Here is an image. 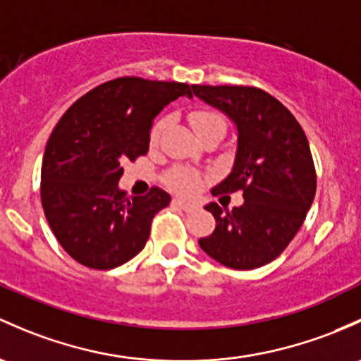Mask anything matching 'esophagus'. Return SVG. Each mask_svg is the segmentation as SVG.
<instances>
[{
    "label": "esophagus",
    "instance_id": "34e87169",
    "mask_svg": "<svg viewBox=\"0 0 361 361\" xmlns=\"http://www.w3.org/2000/svg\"><path fill=\"white\" fill-rule=\"evenodd\" d=\"M174 204H176L180 209H183L185 212H195L197 209H199V204L188 202V200H183V199H174Z\"/></svg>",
    "mask_w": 361,
    "mask_h": 361
}]
</instances>
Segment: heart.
I'll return each instance as SVG.
<instances>
[{
	"instance_id": "1",
	"label": "heart",
	"mask_w": 361,
	"mask_h": 361,
	"mask_svg": "<svg viewBox=\"0 0 361 361\" xmlns=\"http://www.w3.org/2000/svg\"><path fill=\"white\" fill-rule=\"evenodd\" d=\"M190 124L193 130H195L197 135H202L204 131L211 130V128L214 126H221V124L225 123H223L219 114L212 111H204L202 109V111H195L190 114ZM166 126H168V119H159L157 123L152 126L150 130L152 145L159 143V140H161ZM169 185L181 193H192L197 187H199V174L193 173L190 169H183V168L174 169L169 176Z\"/></svg>"
}]
</instances>
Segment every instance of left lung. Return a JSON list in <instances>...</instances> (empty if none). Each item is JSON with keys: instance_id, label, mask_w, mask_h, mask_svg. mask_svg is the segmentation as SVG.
I'll use <instances>...</instances> for the list:
<instances>
[{"instance_id": "1", "label": "left lung", "mask_w": 361, "mask_h": 361, "mask_svg": "<svg viewBox=\"0 0 361 361\" xmlns=\"http://www.w3.org/2000/svg\"><path fill=\"white\" fill-rule=\"evenodd\" d=\"M195 97L237 126L231 173L212 195L242 192L244 204L206 209L216 228L200 249L233 270H254L279 257L301 228L317 192V173L301 124L275 97L252 86L192 85Z\"/></svg>"}]
</instances>
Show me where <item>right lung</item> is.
Instances as JSON below:
<instances>
[{
	"instance_id": "right-lung-1",
	"label": "right lung",
	"mask_w": 361,
	"mask_h": 361,
	"mask_svg": "<svg viewBox=\"0 0 361 361\" xmlns=\"http://www.w3.org/2000/svg\"><path fill=\"white\" fill-rule=\"evenodd\" d=\"M185 94L192 98L185 82L117 78L88 91L56 123L41 166V204L72 259L112 270L145 247L169 193L154 187L128 197L117 183L123 162L149 152L155 116Z\"/></svg>"
}]
</instances>
